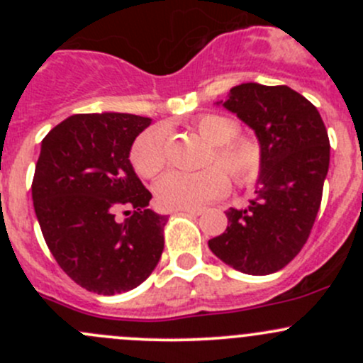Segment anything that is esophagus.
I'll list each match as a JSON object with an SVG mask.
<instances>
[{
	"mask_svg": "<svg viewBox=\"0 0 363 363\" xmlns=\"http://www.w3.org/2000/svg\"><path fill=\"white\" fill-rule=\"evenodd\" d=\"M179 212H182V214H189V216H200L203 212V208H179Z\"/></svg>",
	"mask_w": 363,
	"mask_h": 363,
	"instance_id": "esophagus-1",
	"label": "esophagus"
}]
</instances>
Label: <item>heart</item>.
I'll return each instance as SVG.
<instances>
[{"instance_id":"heart-1","label":"heart","mask_w":363,"mask_h":363,"mask_svg":"<svg viewBox=\"0 0 363 363\" xmlns=\"http://www.w3.org/2000/svg\"><path fill=\"white\" fill-rule=\"evenodd\" d=\"M196 133L212 145L205 164H221L239 184H250L262 172L263 155L258 142L240 137L239 124L219 113H203L193 123ZM131 163L142 177H156L167 164L164 130L160 126L144 131L131 149ZM228 175L219 167L196 174L170 172L156 184V200L164 208H196L218 199L228 189Z\"/></svg>"}]
</instances>
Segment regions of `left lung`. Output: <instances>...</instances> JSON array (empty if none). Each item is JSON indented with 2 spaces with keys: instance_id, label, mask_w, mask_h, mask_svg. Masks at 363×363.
Wrapping results in <instances>:
<instances>
[{
  "instance_id": "1",
  "label": "left lung",
  "mask_w": 363,
  "mask_h": 363,
  "mask_svg": "<svg viewBox=\"0 0 363 363\" xmlns=\"http://www.w3.org/2000/svg\"><path fill=\"white\" fill-rule=\"evenodd\" d=\"M255 131L263 163L256 196L226 211L228 226L208 240L226 265L251 276L286 267L309 237L330 163V142L318 108L288 86L246 82L218 101Z\"/></svg>"
}]
</instances>
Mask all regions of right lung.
Returning <instances> with one entry per match:
<instances>
[{
  "mask_svg": "<svg viewBox=\"0 0 363 363\" xmlns=\"http://www.w3.org/2000/svg\"><path fill=\"white\" fill-rule=\"evenodd\" d=\"M149 124L133 113H75L42 140L31 186L36 218L61 269L93 294L133 290L163 252L168 216L147 208L152 195L130 161Z\"/></svg>",
  "mask_w": 363,
  "mask_h": 363,
  "instance_id": "add662e5",
  "label": "right lung"
}]
</instances>
